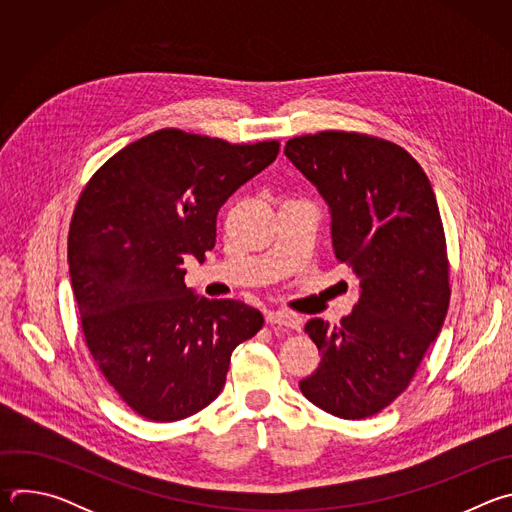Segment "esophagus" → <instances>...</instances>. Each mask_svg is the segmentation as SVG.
<instances>
[{
	"label": "esophagus",
	"mask_w": 512,
	"mask_h": 512,
	"mask_svg": "<svg viewBox=\"0 0 512 512\" xmlns=\"http://www.w3.org/2000/svg\"><path fill=\"white\" fill-rule=\"evenodd\" d=\"M267 322L271 326H283L289 330H302V320L294 314H287V312H271Z\"/></svg>",
	"instance_id": "1"
}]
</instances>
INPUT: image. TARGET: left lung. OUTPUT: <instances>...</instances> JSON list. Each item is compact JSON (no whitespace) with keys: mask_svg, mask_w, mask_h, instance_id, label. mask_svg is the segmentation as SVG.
I'll return each mask as SVG.
<instances>
[{"mask_svg":"<svg viewBox=\"0 0 512 512\" xmlns=\"http://www.w3.org/2000/svg\"><path fill=\"white\" fill-rule=\"evenodd\" d=\"M283 152L326 200L334 255L360 277L340 326L306 324L322 360L300 389L336 417H371L409 387L448 314L440 208L421 166L393 141L320 131L289 139Z\"/></svg>","mask_w":512,"mask_h":512,"instance_id":"8db88e82","label":"left lung"}]
</instances>
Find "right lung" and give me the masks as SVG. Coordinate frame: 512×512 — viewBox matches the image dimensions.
Returning <instances> with one entry per match:
<instances>
[{"instance_id":"obj_1","label":"right lung","mask_w":512,"mask_h":512,"mask_svg":"<svg viewBox=\"0 0 512 512\" xmlns=\"http://www.w3.org/2000/svg\"><path fill=\"white\" fill-rule=\"evenodd\" d=\"M279 141L229 143L160 129L109 158L85 186L68 231V271L93 360L141 417L178 421L223 391L233 350L261 326L239 300L186 287L227 198L265 170Z\"/></svg>"}]
</instances>
